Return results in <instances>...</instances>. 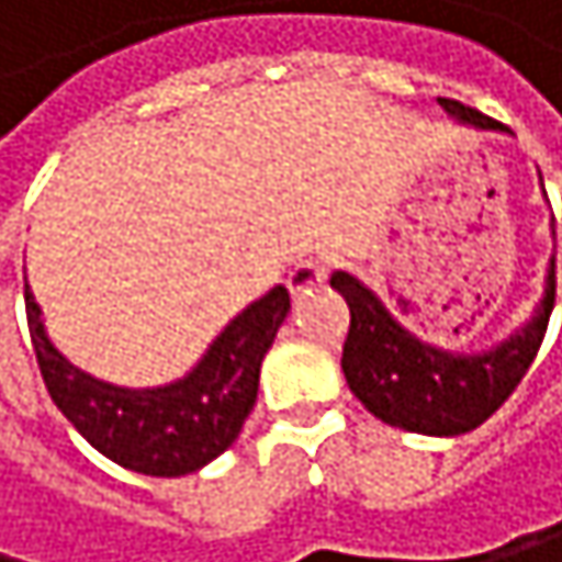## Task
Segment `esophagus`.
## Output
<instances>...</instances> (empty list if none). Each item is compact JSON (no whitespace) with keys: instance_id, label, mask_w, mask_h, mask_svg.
I'll return each mask as SVG.
<instances>
[{"instance_id":"1","label":"esophagus","mask_w":562,"mask_h":562,"mask_svg":"<svg viewBox=\"0 0 562 562\" xmlns=\"http://www.w3.org/2000/svg\"><path fill=\"white\" fill-rule=\"evenodd\" d=\"M323 283H327V262H323V259H303V262H296V269L286 279V286H290L293 296H303V293H310V290H316Z\"/></svg>"}]
</instances>
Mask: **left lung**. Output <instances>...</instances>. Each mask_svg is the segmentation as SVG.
Wrapping results in <instances>:
<instances>
[{"label": "left lung", "mask_w": 562, "mask_h": 562, "mask_svg": "<svg viewBox=\"0 0 562 562\" xmlns=\"http://www.w3.org/2000/svg\"><path fill=\"white\" fill-rule=\"evenodd\" d=\"M438 103L462 127L506 134L499 121L472 111L459 100L438 97ZM550 235H557L553 225ZM330 286L350 306V334L340 367L353 397L391 428L451 438L492 418L526 378L553 313L557 259L550 256L543 293L532 306V316L485 350H451L418 337L384 306L371 286L344 269L330 276Z\"/></svg>", "instance_id": "obj_1"}]
</instances>
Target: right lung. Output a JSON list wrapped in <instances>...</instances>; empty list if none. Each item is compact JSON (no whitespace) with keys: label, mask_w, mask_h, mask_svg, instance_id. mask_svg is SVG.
I'll return each instance as SVG.
<instances>
[{"label":"right lung","mask_w":562,"mask_h":562,"mask_svg":"<svg viewBox=\"0 0 562 562\" xmlns=\"http://www.w3.org/2000/svg\"><path fill=\"white\" fill-rule=\"evenodd\" d=\"M286 316L290 293L276 286L232 316L188 374L155 387H127L83 371L49 340L26 283L30 337L53 404L100 456L158 479L199 472L239 438L259 394L262 357Z\"/></svg>","instance_id":"1"}]
</instances>
